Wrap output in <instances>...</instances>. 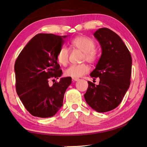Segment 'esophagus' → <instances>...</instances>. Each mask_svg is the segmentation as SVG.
Returning <instances> with one entry per match:
<instances>
[{"mask_svg": "<svg viewBox=\"0 0 147 147\" xmlns=\"http://www.w3.org/2000/svg\"><path fill=\"white\" fill-rule=\"evenodd\" d=\"M79 80H80L79 78H73V82H78V81H79Z\"/></svg>", "mask_w": 147, "mask_h": 147, "instance_id": "34e87169", "label": "esophagus"}]
</instances>
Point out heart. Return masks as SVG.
<instances>
[{
  "label": "heart",
  "mask_w": 147,
  "mask_h": 147,
  "mask_svg": "<svg viewBox=\"0 0 147 147\" xmlns=\"http://www.w3.org/2000/svg\"><path fill=\"white\" fill-rule=\"evenodd\" d=\"M72 47L80 50L84 53V59L90 62H94L96 59V52L95 51V43L91 38L85 36H78L72 40L71 42ZM69 51L62 47L59 50L57 55V60L60 64L65 65L68 62ZM90 67L85 64L71 65L65 70V76L78 78L88 73Z\"/></svg>",
  "instance_id": "1"
}]
</instances>
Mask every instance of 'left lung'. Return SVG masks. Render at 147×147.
Segmentation results:
<instances>
[{"label":"left lung","instance_id":"left-lung-1","mask_svg":"<svg viewBox=\"0 0 147 147\" xmlns=\"http://www.w3.org/2000/svg\"><path fill=\"white\" fill-rule=\"evenodd\" d=\"M100 45L102 54L90 75L99 78L98 85L88 82L84 95L87 104L98 112L113 110L120 104L130 85L132 58L121 37L107 28L93 33Z\"/></svg>","mask_w":147,"mask_h":147}]
</instances>
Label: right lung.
I'll use <instances>...</instances> for the list:
<instances>
[{
	"label": "right lung",
	"instance_id": "add662e5",
	"mask_svg": "<svg viewBox=\"0 0 147 147\" xmlns=\"http://www.w3.org/2000/svg\"><path fill=\"white\" fill-rule=\"evenodd\" d=\"M67 36L39 33L30 40L16 61V89L26 110L33 116L52 117L63 105L71 78H61L52 86L49 85V81L62 75L57 55Z\"/></svg>",
	"mask_w": 147,
	"mask_h": 147
}]
</instances>
